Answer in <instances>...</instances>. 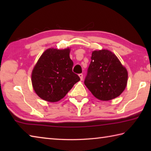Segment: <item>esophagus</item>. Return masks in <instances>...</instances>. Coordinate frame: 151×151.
<instances>
[{
    "mask_svg": "<svg viewBox=\"0 0 151 151\" xmlns=\"http://www.w3.org/2000/svg\"><path fill=\"white\" fill-rule=\"evenodd\" d=\"M78 76H79V77H80V78H81V80L82 81L83 80V75L82 73H81V74H79L78 75Z\"/></svg>",
    "mask_w": 151,
    "mask_h": 151,
    "instance_id": "esophagus-1",
    "label": "esophagus"
}]
</instances>
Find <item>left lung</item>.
Masks as SVG:
<instances>
[{"mask_svg":"<svg viewBox=\"0 0 151 151\" xmlns=\"http://www.w3.org/2000/svg\"><path fill=\"white\" fill-rule=\"evenodd\" d=\"M128 73L116 55L108 50L92 53L85 85L99 100L110 101L126 88Z\"/></svg>","mask_w":151,"mask_h":151,"instance_id":"left-lung-1","label":"left lung"}]
</instances>
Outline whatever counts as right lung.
I'll return each instance as SVG.
<instances>
[{
	"label": "right lung",
	"mask_w": 151,
	"mask_h": 151,
	"mask_svg": "<svg viewBox=\"0 0 151 151\" xmlns=\"http://www.w3.org/2000/svg\"><path fill=\"white\" fill-rule=\"evenodd\" d=\"M70 49L48 48L38 60L32 73V86L43 100L57 102L65 96L80 77L73 72Z\"/></svg>",
	"instance_id": "1"
}]
</instances>
